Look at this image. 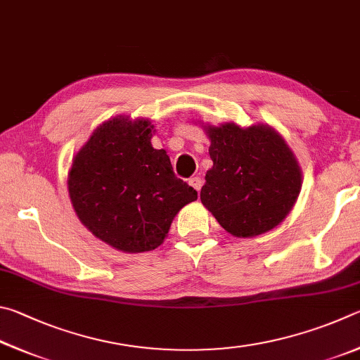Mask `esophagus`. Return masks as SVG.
<instances>
[{
  "label": "esophagus",
  "instance_id": "obj_1",
  "mask_svg": "<svg viewBox=\"0 0 360 360\" xmlns=\"http://www.w3.org/2000/svg\"><path fill=\"white\" fill-rule=\"evenodd\" d=\"M190 185L199 193L200 186H202V179H200V176H193V179H190Z\"/></svg>",
  "mask_w": 360,
  "mask_h": 360
}]
</instances>
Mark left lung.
<instances>
[{"instance_id":"obj_1","label":"left lung","mask_w":360,"mask_h":360,"mask_svg":"<svg viewBox=\"0 0 360 360\" xmlns=\"http://www.w3.org/2000/svg\"><path fill=\"white\" fill-rule=\"evenodd\" d=\"M213 166L200 200L224 231L251 238L275 229L297 202L302 169L278 131L257 123L202 124Z\"/></svg>"}]
</instances>
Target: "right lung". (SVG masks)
I'll return each mask as SVG.
<instances>
[{"label":"right lung","mask_w":360,"mask_h":360,"mask_svg":"<svg viewBox=\"0 0 360 360\" xmlns=\"http://www.w3.org/2000/svg\"><path fill=\"white\" fill-rule=\"evenodd\" d=\"M148 118L113 117L74 155L69 199L80 223L123 253L160 247L174 218L198 191L176 179L166 150L151 145Z\"/></svg>","instance_id":"right-lung-1"}]
</instances>
